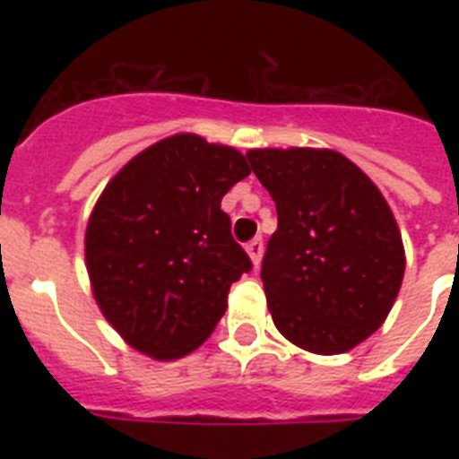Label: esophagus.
Instances as JSON below:
<instances>
[{"label":"esophagus","instance_id":"esophagus-1","mask_svg":"<svg viewBox=\"0 0 459 459\" xmlns=\"http://www.w3.org/2000/svg\"><path fill=\"white\" fill-rule=\"evenodd\" d=\"M245 250H247V255H250L252 264L259 266V262H262V255H264V243H262V238H255V240H250V243L245 245Z\"/></svg>","mask_w":459,"mask_h":459}]
</instances>
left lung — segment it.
I'll return each mask as SVG.
<instances>
[{
    "mask_svg": "<svg viewBox=\"0 0 459 459\" xmlns=\"http://www.w3.org/2000/svg\"><path fill=\"white\" fill-rule=\"evenodd\" d=\"M276 202L262 283L283 338L314 355L348 352L385 321L405 276V247L371 178L333 150H250Z\"/></svg>",
    "mask_w": 459,
    "mask_h": 459,
    "instance_id": "obj_1",
    "label": "left lung"
}]
</instances>
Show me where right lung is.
<instances>
[{
    "instance_id": "right-lung-1",
    "label": "right lung",
    "mask_w": 459,
    "mask_h": 459,
    "mask_svg": "<svg viewBox=\"0 0 459 459\" xmlns=\"http://www.w3.org/2000/svg\"><path fill=\"white\" fill-rule=\"evenodd\" d=\"M245 176L236 147L178 133L133 157L100 195L85 230L90 286L143 355L178 359L200 348L252 269L221 209Z\"/></svg>"
}]
</instances>
